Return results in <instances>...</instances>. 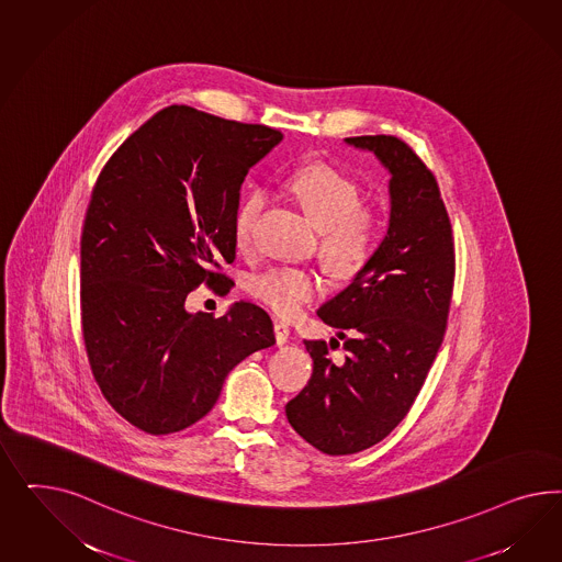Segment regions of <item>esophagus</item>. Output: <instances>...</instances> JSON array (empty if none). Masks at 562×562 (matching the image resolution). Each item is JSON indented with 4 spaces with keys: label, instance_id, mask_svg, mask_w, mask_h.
I'll use <instances>...</instances> for the list:
<instances>
[{
    "label": "esophagus",
    "instance_id": "34e87169",
    "mask_svg": "<svg viewBox=\"0 0 562 562\" xmlns=\"http://www.w3.org/2000/svg\"><path fill=\"white\" fill-rule=\"evenodd\" d=\"M273 336H276V346H284V344H289V338H290L289 325H284V324L273 325Z\"/></svg>",
    "mask_w": 562,
    "mask_h": 562
}]
</instances>
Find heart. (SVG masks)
<instances>
[{
	"mask_svg": "<svg viewBox=\"0 0 562 562\" xmlns=\"http://www.w3.org/2000/svg\"><path fill=\"white\" fill-rule=\"evenodd\" d=\"M289 188L308 221L319 228V256L325 263L334 272H357L371 256L376 237V222L371 210L360 205L357 183L331 167L311 165L290 177ZM263 205L261 189L251 191L238 205L233 222L238 247L251 243ZM249 289L273 313L294 317L324 292V280L311 268L273 266L254 276Z\"/></svg>",
	"mask_w": 562,
	"mask_h": 562,
	"instance_id": "heart-1",
	"label": "heart"
}]
</instances>
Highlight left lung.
I'll list each match as a JSON object with an SVG mask.
<instances>
[{"mask_svg": "<svg viewBox=\"0 0 562 562\" xmlns=\"http://www.w3.org/2000/svg\"><path fill=\"white\" fill-rule=\"evenodd\" d=\"M344 142L390 172V224L352 282L317 311L338 327L346 357L334 362L324 340H305L313 374L286 404L290 426L327 456L369 449L404 420L441 348L456 276L451 222L425 162L397 137Z\"/></svg>", "mask_w": 562, "mask_h": 562, "instance_id": "8db88e82", "label": "left lung"}]
</instances>
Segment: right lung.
<instances>
[{"mask_svg": "<svg viewBox=\"0 0 562 562\" xmlns=\"http://www.w3.org/2000/svg\"><path fill=\"white\" fill-rule=\"evenodd\" d=\"M282 134L172 104L104 165L80 243L82 334L92 374L121 416L150 435L195 425L226 374L276 344L270 315L238 301L189 313L202 282L235 261L240 186Z\"/></svg>", "mask_w": 562, "mask_h": 562, "instance_id": "right-lung-1", "label": "right lung"}]
</instances>
